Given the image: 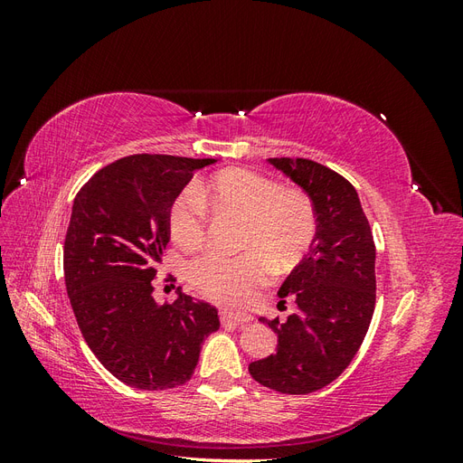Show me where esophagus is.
Here are the masks:
<instances>
[{
	"mask_svg": "<svg viewBox=\"0 0 463 463\" xmlns=\"http://www.w3.org/2000/svg\"><path fill=\"white\" fill-rule=\"evenodd\" d=\"M220 320L222 325H228V322H233V325H247L250 320L249 313H235L228 309H220Z\"/></svg>",
	"mask_w": 463,
	"mask_h": 463,
	"instance_id": "34e87169",
	"label": "esophagus"
}]
</instances>
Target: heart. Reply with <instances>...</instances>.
<instances>
[{
  "label": "heart",
  "mask_w": 463,
  "mask_h": 463,
  "mask_svg": "<svg viewBox=\"0 0 463 463\" xmlns=\"http://www.w3.org/2000/svg\"><path fill=\"white\" fill-rule=\"evenodd\" d=\"M243 218L240 255L208 250L187 264V279L201 296L220 303H241L276 270L298 266L317 237V210L309 194L282 187L276 179L247 167H228L179 193L167 226L184 249H197L208 233V210Z\"/></svg>",
  "instance_id": "heart-1"
}]
</instances>
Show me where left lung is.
<instances>
[{
	"instance_id": "left-lung-1",
	"label": "left lung",
	"mask_w": 463,
	"mask_h": 463,
	"mask_svg": "<svg viewBox=\"0 0 463 463\" xmlns=\"http://www.w3.org/2000/svg\"><path fill=\"white\" fill-rule=\"evenodd\" d=\"M309 194L317 237L279 288V303L298 305L286 322L266 320L278 334L276 354L249 373L282 394H309L338 378L365 340L376 301L374 240L357 191L330 167L307 158H270Z\"/></svg>"
}]
</instances>
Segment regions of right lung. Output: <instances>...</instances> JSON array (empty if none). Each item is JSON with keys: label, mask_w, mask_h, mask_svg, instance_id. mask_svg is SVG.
<instances>
[{"label": "right lung", "mask_w": 463, "mask_h": 463, "mask_svg": "<svg viewBox=\"0 0 463 463\" xmlns=\"http://www.w3.org/2000/svg\"><path fill=\"white\" fill-rule=\"evenodd\" d=\"M214 162L133 154L98 170L75 197L63 243L67 296L92 354L133 388L185 384L220 328L214 307L181 288L175 303L152 296L170 206L194 170Z\"/></svg>", "instance_id": "add662e5"}]
</instances>
